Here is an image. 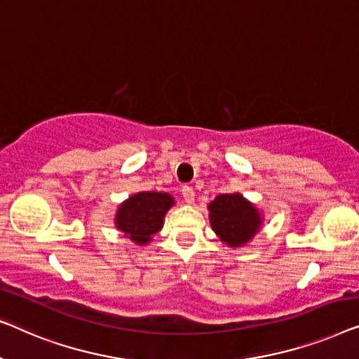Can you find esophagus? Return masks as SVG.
I'll return each mask as SVG.
<instances>
[{"label": "esophagus", "instance_id": "34e87169", "mask_svg": "<svg viewBox=\"0 0 359 359\" xmlns=\"http://www.w3.org/2000/svg\"><path fill=\"white\" fill-rule=\"evenodd\" d=\"M182 196H184V200L187 201V203H194L195 191H194V189H191V187L184 185V187H182Z\"/></svg>", "mask_w": 359, "mask_h": 359}]
</instances>
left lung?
I'll use <instances>...</instances> for the list:
<instances>
[{
  "label": "left lung",
  "mask_w": 359,
  "mask_h": 359,
  "mask_svg": "<svg viewBox=\"0 0 359 359\" xmlns=\"http://www.w3.org/2000/svg\"><path fill=\"white\" fill-rule=\"evenodd\" d=\"M211 228L229 247H241L249 242L262 223V215L241 194L218 195L208 205Z\"/></svg>",
  "instance_id": "left-lung-1"
}]
</instances>
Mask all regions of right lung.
<instances>
[{
	"mask_svg": "<svg viewBox=\"0 0 359 359\" xmlns=\"http://www.w3.org/2000/svg\"><path fill=\"white\" fill-rule=\"evenodd\" d=\"M175 203L164 191H140L118 206L115 226L135 244L144 245L164 224V216Z\"/></svg>",
	"mask_w": 359,
	"mask_h": 359,
	"instance_id": "1",
	"label": "right lung"
}]
</instances>
